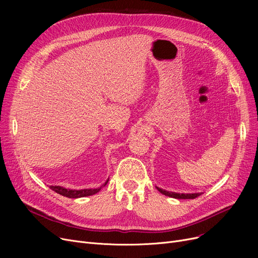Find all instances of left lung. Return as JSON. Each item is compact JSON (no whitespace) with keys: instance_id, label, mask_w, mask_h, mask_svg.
Returning <instances> with one entry per match:
<instances>
[{"instance_id":"left-lung-1","label":"left lung","mask_w":258,"mask_h":258,"mask_svg":"<svg viewBox=\"0 0 258 258\" xmlns=\"http://www.w3.org/2000/svg\"><path fill=\"white\" fill-rule=\"evenodd\" d=\"M157 189L162 195L170 197V198H174V199H184V200L185 199H196L202 195V192L201 194H175V192L166 191V190H164V189H161L159 187H157Z\"/></svg>"}]
</instances>
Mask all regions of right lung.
<instances>
[{
    "label": "right lung",
    "instance_id": "obj_1",
    "mask_svg": "<svg viewBox=\"0 0 258 258\" xmlns=\"http://www.w3.org/2000/svg\"><path fill=\"white\" fill-rule=\"evenodd\" d=\"M107 182H108V180L102 186H105L107 184ZM101 187L100 188H94V189H81V190H72V189H67V188H63V187H60V186H50V189H52L53 191H55L56 194H58L60 196H63V197H67V198H71V199H77V198H84V197H89V196L97 194L101 189Z\"/></svg>",
    "mask_w": 258,
    "mask_h": 258
}]
</instances>
